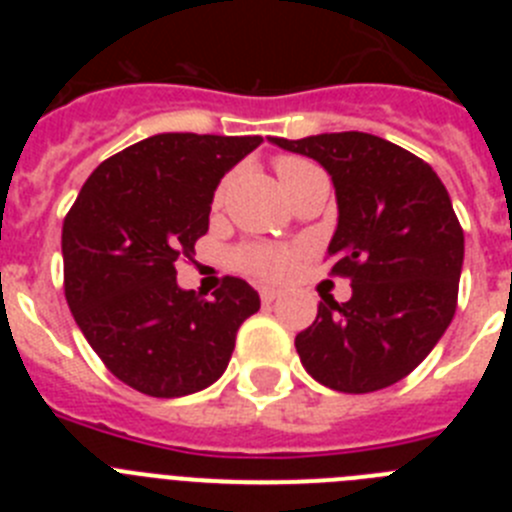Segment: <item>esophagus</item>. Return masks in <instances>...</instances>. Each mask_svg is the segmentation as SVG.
<instances>
[{
	"label": "esophagus",
	"instance_id": "34e87169",
	"mask_svg": "<svg viewBox=\"0 0 512 512\" xmlns=\"http://www.w3.org/2000/svg\"><path fill=\"white\" fill-rule=\"evenodd\" d=\"M259 297L264 305H269V302H274L279 297V289H271V287H261L259 289Z\"/></svg>",
	"mask_w": 512,
	"mask_h": 512
}]
</instances>
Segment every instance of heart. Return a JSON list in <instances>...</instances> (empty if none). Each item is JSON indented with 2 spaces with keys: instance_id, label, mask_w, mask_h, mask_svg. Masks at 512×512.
<instances>
[{
  "instance_id": "b5f03b06",
  "label": "heart",
  "mask_w": 512,
  "mask_h": 512,
  "mask_svg": "<svg viewBox=\"0 0 512 512\" xmlns=\"http://www.w3.org/2000/svg\"><path fill=\"white\" fill-rule=\"evenodd\" d=\"M277 169L279 182L282 187L287 189L289 184L295 182L297 176L307 169H315L310 161L297 156H282L277 158ZM223 197V187L217 189V200ZM297 259V251L292 248H282V246H266V243H251V246H241L238 251L233 253V264L243 271V274H251V277L259 279H284L292 271Z\"/></svg>"
}]
</instances>
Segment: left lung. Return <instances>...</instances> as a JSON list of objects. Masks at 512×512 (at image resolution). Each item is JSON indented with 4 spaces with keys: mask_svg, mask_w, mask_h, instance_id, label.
<instances>
[{
    "mask_svg": "<svg viewBox=\"0 0 512 512\" xmlns=\"http://www.w3.org/2000/svg\"><path fill=\"white\" fill-rule=\"evenodd\" d=\"M330 174L338 228L330 277L351 279L348 302L323 297L295 346L312 379L364 395L408 377L449 328L459 297L464 230L423 158L369 133L271 138Z\"/></svg>",
    "mask_w": 512,
    "mask_h": 512,
    "instance_id": "left-lung-1",
    "label": "left lung"
}]
</instances>
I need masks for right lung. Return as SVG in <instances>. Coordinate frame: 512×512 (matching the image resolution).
Listing matches in <instances>:
<instances>
[{"label": "right lung", "instance_id": "1", "mask_svg": "<svg viewBox=\"0 0 512 512\" xmlns=\"http://www.w3.org/2000/svg\"><path fill=\"white\" fill-rule=\"evenodd\" d=\"M261 135L161 133L92 171L63 220V292L89 346L133 390L182 397L228 366L256 289L225 277L212 300L176 284V261L210 228L225 171Z\"/></svg>", "mask_w": 512, "mask_h": 512}]
</instances>
